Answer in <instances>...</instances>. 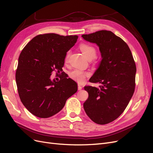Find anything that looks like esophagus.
Instances as JSON below:
<instances>
[{"label":"esophagus","mask_w":153,"mask_h":153,"mask_svg":"<svg viewBox=\"0 0 153 153\" xmlns=\"http://www.w3.org/2000/svg\"><path fill=\"white\" fill-rule=\"evenodd\" d=\"M78 90H81V89H82V86L81 85H80V84H78Z\"/></svg>","instance_id":"obj_1"}]
</instances>
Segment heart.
<instances>
[{
  "label": "heart",
  "instance_id": "1",
  "mask_svg": "<svg viewBox=\"0 0 153 153\" xmlns=\"http://www.w3.org/2000/svg\"><path fill=\"white\" fill-rule=\"evenodd\" d=\"M80 48L82 53L84 54L85 56L89 60H91L95 57L97 52L95 47L92 45L88 43H82L80 45ZM69 53H70L69 52H68L66 55V61H67L69 59ZM69 75L71 79L79 83V84H81V83H83L85 81L86 77L89 75V73L82 70L80 69L75 68L69 72Z\"/></svg>",
  "mask_w": 153,
  "mask_h": 153
}]
</instances>
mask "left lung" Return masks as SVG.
<instances>
[{"mask_svg":"<svg viewBox=\"0 0 153 153\" xmlns=\"http://www.w3.org/2000/svg\"><path fill=\"white\" fill-rule=\"evenodd\" d=\"M96 43L102 60L90 79L99 87L85 86L89 97L84 103L87 115L98 124L114 121L126 109L135 91L136 65L128 45L110 30L82 36Z\"/></svg>","mask_w":153,"mask_h":153,"instance_id":"obj_1","label":"left lung"}]
</instances>
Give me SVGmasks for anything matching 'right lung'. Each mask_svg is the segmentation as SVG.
<instances>
[{"label":"right lung","instance_id":"obj_1","mask_svg":"<svg viewBox=\"0 0 153 153\" xmlns=\"http://www.w3.org/2000/svg\"><path fill=\"white\" fill-rule=\"evenodd\" d=\"M78 38L76 35L39 34L22 50L15 76L18 92L23 105L35 116H53L77 91V84L64 75L62 68L67 52ZM53 71L62 72L59 81L51 80Z\"/></svg>","mask_w":153,"mask_h":153}]
</instances>
